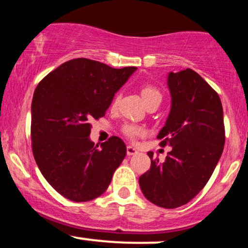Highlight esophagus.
<instances>
[{
    "label": "esophagus",
    "mask_w": 248,
    "mask_h": 248,
    "mask_svg": "<svg viewBox=\"0 0 248 248\" xmlns=\"http://www.w3.org/2000/svg\"><path fill=\"white\" fill-rule=\"evenodd\" d=\"M139 152L135 149V148L132 147V146H128L127 147V155L128 156H132V155H135V154H138Z\"/></svg>",
    "instance_id": "obj_1"
}]
</instances>
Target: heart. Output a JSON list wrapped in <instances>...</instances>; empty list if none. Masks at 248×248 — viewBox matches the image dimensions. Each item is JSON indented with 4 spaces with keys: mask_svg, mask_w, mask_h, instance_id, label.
<instances>
[{
    "mask_svg": "<svg viewBox=\"0 0 248 248\" xmlns=\"http://www.w3.org/2000/svg\"><path fill=\"white\" fill-rule=\"evenodd\" d=\"M140 92L142 99L146 102L147 106L153 104V102H161L162 100V93L160 92V90L156 88L155 86H153V85H143V86L141 87ZM119 99H120V96H119V93H116V94L113 96L112 101H110V107L115 108L118 106ZM121 130L122 134L126 136L128 140L133 142H135L138 139L142 138V136L146 134V130H144L143 127L135 124H124V126H122Z\"/></svg>",
    "mask_w": 248,
    "mask_h": 248,
    "instance_id": "b5f03b06",
    "label": "heart"
}]
</instances>
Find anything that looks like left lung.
Instances as JSON below:
<instances>
[{
	"mask_svg": "<svg viewBox=\"0 0 248 248\" xmlns=\"http://www.w3.org/2000/svg\"><path fill=\"white\" fill-rule=\"evenodd\" d=\"M171 110L158 133L160 146L171 147L166 161L153 158L139 178L144 197L155 205L176 209L202 191L224 149L223 106L218 93L191 69L170 72Z\"/></svg>",
	"mask_w": 248,
	"mask_h": 248,
	"instance_id": "8db88e82",
	"label": "left lung"
}]
</instances>
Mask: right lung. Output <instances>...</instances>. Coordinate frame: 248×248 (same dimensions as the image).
I'll use <instances>...</instances> for the list:
<instances>
[{
	"instance_id": "add662e5",
	"label": "right lung",
	"mask_w": 248,
	"mask_h": 248,
	"mask_svg": "<svg viewBox=\"0 0 248 248\" xmlns=\"http://www.w3.org/2000/svg\"><path fill=\"white\" fill-rule=\"evenodd\" d=\"M135 70L76 58L37 85L31 104V148L43 176L62 197L79 203L107 190L126 156V144L112 136L95 146L90 140L91 122L105 116L115 92Z\"/></svg>"
}]
</instances>
